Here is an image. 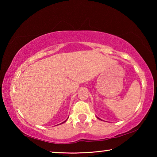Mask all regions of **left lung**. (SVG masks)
<instances>
[{
	"mask_svg": "<svg viewBox=\"0 0 157 157\" xmlns=\"http://www.w3.org/2000/svg\"><path fill=\"white\" fill-rule=\"evenodd\" d=\"M97 118H98V119H100V120H101V119H100V118H98V117H97ZM101 121H102V120H101Z\"/></svg>",
	"mask_w": 157,
	"mask_h": 157,
	"instance_id": "8db88e82",
	"label": "left lung"
}]
</instances>
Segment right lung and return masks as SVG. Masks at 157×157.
I'll return each instance as SVG.
<instances>
[{"instance_id": "right-lung-1", "label": "right lung", "mask_w": 157, "mask_h": 157, "mask_svg": "<svg viewBox=\"0 0 157 157\" xmlns=\"http://www.w3.org/2000/svg\"><path fill=\"white\" fill-rule=\"evenodd\" d=\"M65 122H66V121H65L64 122H63V123H65ZM62 123H60V124H62Z\"/></svg>"}]
</instances>
